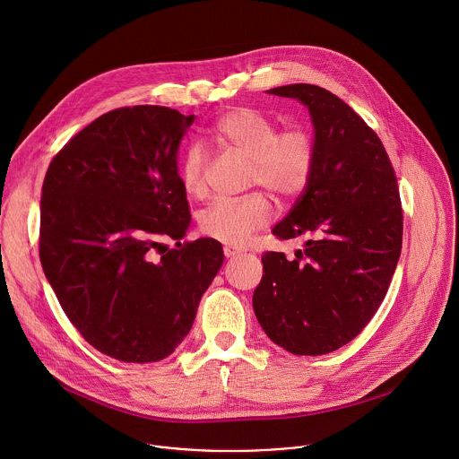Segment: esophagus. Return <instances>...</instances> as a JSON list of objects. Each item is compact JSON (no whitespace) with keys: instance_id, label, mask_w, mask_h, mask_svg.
<instances>
[{"instance_id":"obj_1","label":"esophagus","mask_w":459,"mask_h":459,"mask_svg":"<svg viewBox=\"0 0 459 459\" xmlns=\"http://www.w3.org/2000/svg\"><path fill=\"white\" fill-rule=\"evenodd\" d=\"M245 250H247L245 247H238V245H225V247H223L225 257H236V255L243 254Z\"/></svg>"}]
</instances>
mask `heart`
Listing matches in <instances>:
<instances>
[{
	"instance_id": "b5f03b06",
	"label": "heart",
	"mask_w": 459,
	"mask_h": 459,
	"mask_svg": "<svg viewBox=\"0 0 459 459\" xmlns=\"http://www.w3.org/2000/svg\"><path fill=\"white\" fill-rule=\"evenodd\" d=\"M214 140L227 151L248 158V186H265L278 198L292 200L305 192L316 167V140L303 125L278 128L276 121L252 107H234L212 125ZM186 195L204 200L209 194V158L200 147L186 151L181 163ZM273 218V202L255 190L239 200H218L200 216L205 236L243 245Z\"/></svg>"
}]
</instances>
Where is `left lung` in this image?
<instances>
[{
    "label": "left lung",
    "mask_w": 459,
    "mask_h": 459,
    "mask_svg": "<svg viewBox=\"0 0 459 459\" xmlns=\"http://www.w3.org/2000/svg\"><path fill=\"white\" fill-rule=\"evenodd\" d=\"M307 105L316 140L312 179L280 239L307 238L294 259L265 252L252 307L265 334L298 356L352 342L381 305L403 239L398 179L374 130L336 94L294 83L267 91Z\"/></svg>",
    "instance_id": "8db88e82"
}]
</instances>
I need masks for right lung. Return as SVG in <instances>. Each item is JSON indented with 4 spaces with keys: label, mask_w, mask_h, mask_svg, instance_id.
Segmentation results:
<instances>
[{
    "label": "right lung",
    "mask_w": 459,
    "mask_h": 459,
    "mask_svg": "<svg viewBox=\"0 0 459 459\" xmlns=\"http://www.w3.org/2000/svg\"><path fill=\"white\" fill-rule=\"evenodd\" d=\"M192 121L160 105L110 110L45 174L43 273L85 342L119 361L172 354L223 265L220 241H179L190 212L178 147ZM167 237L176 249L162 243Z\"/></svg>",
    "instance_id": "obj_1"
}]
</instances>
